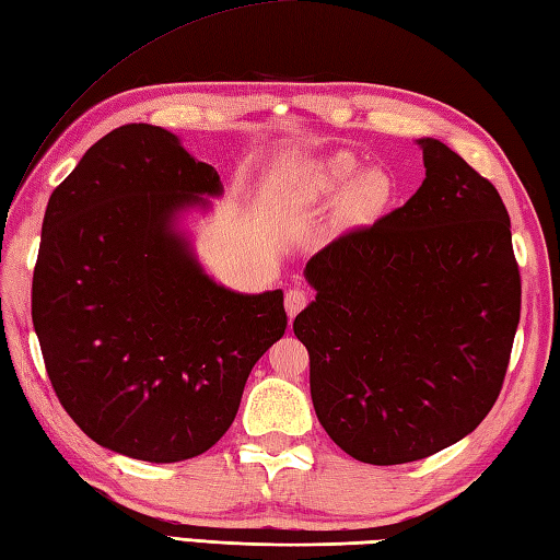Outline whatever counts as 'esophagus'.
<instances>
[{
	"label": "esophagus",
	"instance_id": "obj_1",
	"mask_svg": "<svg viewBox=\"0 0 560 560\" xmlns=\"http://www.w3.org/2000/svg\"><path fill=\"white\" fill-rule=\"evenodd\" d=\"M283 305H287V313L293 320V317L299 315L305 305H308V293H305L303 289H289L287 299H283Z\"/></svg>",
	"mask_w": 560,
	"mask_h": 560
}]
</instances>
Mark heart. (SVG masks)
<instances>
[{
  "mask_svg": "<svg viewBox=\"0 0 560 560\" xmlns=\"http://www.w3.org/2000/svg\"><path fill=\"white\" fill-rule=\"evenodd\" d=\"M301 191L308 199H339V218L349 225L376 221L396 196V179L383 167H366L359 172V162L349 155H332L305 170Z\"/></svg>",
  "mask_w": 560,
  "mask_h": 560,
  "instance_id": "heart-1",
  "label": "heart"
}]
</instances>
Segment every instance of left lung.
<instances>
[{
    "mask_svg": "<svg viewBox=\"0 0 560 560\" xmlns=\"http://www.w3.org/2000/svg\"><path fill=\"white\" fill-rule=\"evenodd\" d=\"M424 182L374 225L337 237L303 273L317 291L293 332L330 440L374 466L456 444L495 405L522 283L495 186L420 138Z\"/></svg>",
    "mask_w": 560,
    "mask_h": 560,
    "instance_id": "left-lung-1",
    "label": "left lung"
}]
</instances>
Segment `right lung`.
I'll return each instance as SVG.
<instances>
[{"label":"right lung","instance_id":"right-lung-1","mask_svg":"<svg viewBox=\"0 0 560 560\" xmlns=\"http://www.w3.org/2000/svg\"><path fill=\"white\" fill-rule=\"evenodd\" d=\"M218 172L160 126L128 124L52 191L31 317L55 393L108 452L174 464L233 424L252 366L287 330L283 291L208 277L182 228Z\"/></svg>","mask_w":560,"mask_h":560}]
</instances>
